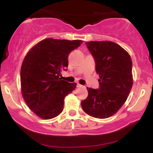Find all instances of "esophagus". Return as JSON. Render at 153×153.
<instances>
[{
    "label": "esophagus",
    "mask_w": 153,
    "mask_h": 153,
    "mask_svg": "<svg viewBox=\"0 0 153 153\" xmlns=\"http://www.w3.org/2000/svg\"><path fill=\"white\" fill-rule=\"evenodd\" d=\"M77 87H78V88H83L84 86H83V85H80V84H78V85H77Z\"/></svg>",
    "instance_id": "34e87169"
}]
</instances>
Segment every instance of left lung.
<instances>
[{
    "instance_id": "left-lung-1",
    "label": "left lung",
    "mask_w": 153,
    "mask_h": 153,
    "mask_svg": "<svg viewBox=\"0 0 153 153\" xmlns=\"http://www.w3.org/2000/svg\"><path fill=\"white\" fill-rule=\"evenodd\" d=\"M96 62L99 88H87L88 96L81 101L82 110L91 117L106 119L118 111L132 87V62L129 54L113 42H85Z\"/></svg>"
}]
</instances>
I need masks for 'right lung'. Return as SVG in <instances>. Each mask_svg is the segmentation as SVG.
<instances>
[{
	"label": "right lung",
	"instance_id": "right-lung-1",
	"mask_svg": "<svg viewBox=\"0 0 153 153\" xmlns=\"http://www.w3.org/2000/svg\"><path fill=\"white\" fill-rule=\"evenodd\" d=\"M82 40L46 39L29 51L21 68L22 96L29 108L43 119L58 116L63 110L65 97L77 84L61 80L67 71L68 56Z\"/></svg>",
	"mask_w": 153,
	"mask_h": 153
}]
</instances>
